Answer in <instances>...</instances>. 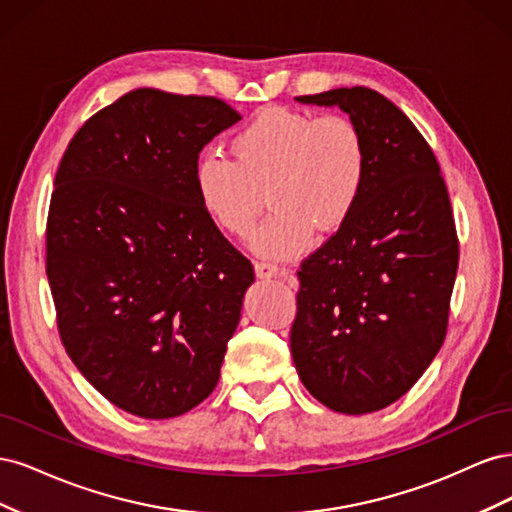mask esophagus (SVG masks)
<instances>
[{"instance_id":"34e87169","label":"esophagus","mask_w":512,"mask_h":512,"mask_svg":"<svg viewBox=\"0 0 512 512\" xmlns=\"http://www.w3.org/2000/svg\"><path fill=\"white\" fill-rule=\"evenodd\" d=\"M254 271H256V275L260 277V280H267V277H275V275H282L284 273L280 267L273 265V262H265V260L256 262Z\"/></svg>"}]
</instances>
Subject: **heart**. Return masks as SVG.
<instances>
[{"instance_id": "heart-1", "label": "heart", "mask_w": 512, "mask_h": 512, "mask_svg": "<svg viewBox=\"0 0 512 512\" xmlns=\"http://www.w3.org/2000/svg\"><path fill=\"white\" fill-rule=\"evenodd\" d=\"M232 153L205 151L198 158L196 194L215 224L243 235L267 188L275 211L250 235V247L262 256L292 258L312 243L316 228L342 226L367 181L365 136L346 115L267 108L235 134Z\"/></svg>"}]
</instances>
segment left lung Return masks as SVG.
<instances>
[{
  "label": "left lung",
  "mask_w": 512,
  "mask_h": 512,
  "mask_svg": "<svg viewBox=\"0 0 512 512\" xmlns=\"http://www.w3.org/2000/svg\"><path fill=\"white\" fill-rule=\"evenodd\" d=\"M294 100L350 115L365 136L367 181L350 218L303 260L290 352L320 404L376 412L412 389L446 337L459 265L451 200L423 134L378 91Z\"/></svg>",
  "instance_id": "1"
}]
</instances>
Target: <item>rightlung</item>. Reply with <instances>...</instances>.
Returning a JSON list of instances; mask_svg holds the SVG:
<instances>
[{
  "instance_id": "right-lung-1",
  "label": "right lung",
  "mask_w": 512,
  "mask_h": 512,
  "mask_svg": "<svg viewBox=\"0 0 512 512\" xmlns=\"http://www.w3.org/2000/svg\"><path fill=\"white\" fill-rule=\"evenodd\" d=\"M241 115L134 89L74 134L46 220V277L72 363L111 404L173 418L220 380L252 262L200 205L198 153Z\"/></svg>"
}]
</instances>
